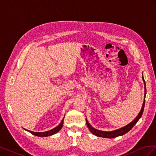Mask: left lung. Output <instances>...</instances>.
Returning <instances> with one entry per match:
<instances>
[{"instance_id": "obj_1", "label": "left lung", "mask_w": 156, "mask_h": 156, "mask_svg": "<svg viewBox=\"0 0 156 156\" xmlns=\"http://www.w3.org/2000/svg\"><path fill=\"white\" fill-rule=\"evenodd\" d=\"M143 80L144 83V102L143 104V107L142 108L139 112V114L138 115V116H136L135 119L132 121L131 123H129L128 125L126 126L125 127H122V128H120L119 129H117L115 131H100V130H98L96 129H94V127H92L89 124V123L88 122L87 120L86 119L87 121V127H88V129H90V131H91V133H93L94 135H95L98 136H100V137H103V138H115L116 137V136H119L120 135H123L124 134H126V133H127L129 130H131L136 122H138V120L140 119V118L142 116V115L143 113V111H144V104H145V96L146 94V84H145V81L143 77Z\"/></svg>"}]
</instances>
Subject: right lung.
<instances>
[{"label": "right lung", "mask_w": 156, "mask_h": 156, "mask_svg": "<svg viewBox=\"0 0 156 156\" xmlns=\"http://www.w3.org/2000/svg\"><path fill=\"white\" fill-rule=\"evenodd\" d=\"M63 123H64V119H62V122H60V124L58 126H56V127H55V128L53 129L48 131H45V132H34V131H31L27 130V129H24L27 131L30 132V133H32V135L37 136H48L52 135H53L55 133H57V132H58L61 129V128H62V127Z\"/></svg>", "instance_id": "1"}]
</instances>
